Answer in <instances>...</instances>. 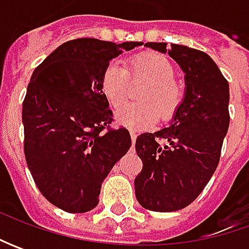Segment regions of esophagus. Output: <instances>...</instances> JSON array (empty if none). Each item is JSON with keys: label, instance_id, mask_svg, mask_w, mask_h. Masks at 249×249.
<instances>
[{"label": "esophagus", "instance_id": "esophagus-1", "mask_svg": "<svg viewBox=\"0 0 249 249\" xmlns=\"http://www.w3.org/2000/svg\"><path fill=\"white\" fill-rule=\"evenodd\" d=\"M130 137H131V141H133V144L136 142V139H137V133L134 131V130H130Z\"/></svg>", "mask_w": 249, "mask_h": 249}]
</instances>
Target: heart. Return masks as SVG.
<instances>
[{"instance_id": "obj_1", "label": "heart", "mask_w": 249, "mask_h": 249, "mask_svg": "<svg viewBox=\"0 0 249 249\" xmlns=\"http://www.w3.org/2000/svg\"><path fill=\"white\" fill-rule=\"evenodd\" d=\"M129 63L133 77L145 79L149 86L141 92L144 102H131L122 107L116 112V120L129 129H148L158 122L160 112L169 118L178 109L184 98V86L173 77V63L160 53H140L133 56ZM101 89L110 105L119 108L129 97V71L118 62L109 63L102 74Z\"/></svg>"}]
</instances>
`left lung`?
Instances as JSON below:
<instances>
[{"label":"left lung","instance_id":"1","mask_svg":"<svg viewBox=\"0 0 249 249\" xmlns=\"http://www.w3.org/2000/svg\"><path fill=\"white\" fill-rule=\"evenodd\" d=\"M169 53L184 72V98L166 127L137 137L142 170L134 180L140 205L175 212L190 205L215 173L227 134L229 83L213 59L186 45L147 43ZM163 141V143H160Z\"/></svg>","mask_w":249,"mask_h":249}]
</instances>
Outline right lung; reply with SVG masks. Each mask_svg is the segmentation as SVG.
I'll list each match as a JSON object with an SVG mask.
<instances>
[{"instance_id":"obj_1","label":"right lung","mask_w":249,"mask_h":249,"mask_svg":"<svg viewBox=\"0 0 249 249\" xmlns=\"http://www.w3.org/2000/svg\"><path fill=\"white\" fill-rule=\"evenodd\" d=\"M142 44L77 38L34 69L22 109L24 157L41 194L65 212L98 205L105 177L131 147L129 130L109 127L101 79L113 58Z\"/></svg>"}]
</instances>
